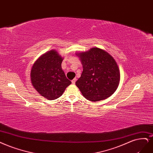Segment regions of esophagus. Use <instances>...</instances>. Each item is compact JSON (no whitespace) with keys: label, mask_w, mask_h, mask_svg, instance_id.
<instances>
[{"label":"esophagus","mask_w":153,"mask_h":153,"mask_svg":"<svg viewBox=\"0 0 153 153\" xmlns=\"http://www.w3.org/2000/svg\"><path fill=\"white\" fill-rule=\"evenodd\" d=\"M76 78H74V79H73V80H71V83H72L73 84H75V82H76Z\"/></svg>","instance_id":"obj_1"}]
</instances>
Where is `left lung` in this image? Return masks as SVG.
Listing matches in <instances>:
<instances>
[{
  "mask_svg": "<svg viewBox=\"0 0 153 153\" xmlns=\"http://www.w3.org/2000/svg\"><path fill=\"white\" fill-rule=\"evenodd\" d=\"M76 55L81 59L83 70L75 83L83 97L96 102L111 96L120 78L118 66L113 57L97 47Z\"/></svg>",
  "mask_w": 153,
  "mask_h": 153,
  "instance_id": "obj_1",
  "label": "left lung"
}]
</instances>
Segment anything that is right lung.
I'll return each instance as SVG.
<instances>
[{
    "mask_svg": "<svg viewBox=\"0 0 153 153\" xmlns=\"http://www.w3.org/2000/svg\"><path fill=\"white\" fill-rule=\"evenodd\" d=\"M62 57L55 50L40 56L31 68V83L42 96L54 100L62 96L71 82L61 68Z\"/></svg>",
    "mask_w": 153,
    "mask_h": 153,
    "instance_id": "add662e5",
    "label": "right lung"
}]
</instances>
